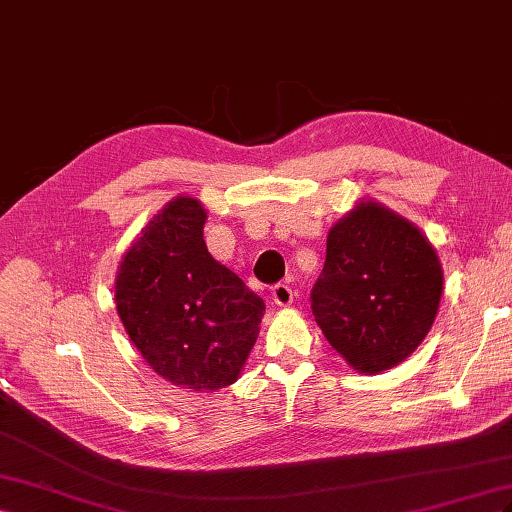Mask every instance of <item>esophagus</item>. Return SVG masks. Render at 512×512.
<instances>
[{
	"label": "esophagus",
	"instance_id": "obj_1",
	"mask_svg": "<svg viewBox=\"0 0 512 512\" xmlns=\"http://www.w3.org/2000/svg\"><path fill=\"white\" fill-rule=\"evenodd\" d=\"M272 302L279 306H289L291 302H294V291H291V287L287 283L274 285L272 287Z\"/></svg>",
	"mask_w": 512,
	"mask_h": 512
}]
</instances>
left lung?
Here are the masks:
<instances>
[{"label": "left lung", "instance_id": "8db88e82", "mask_svg": "<svg viewBox=\"0 0 512 512\" xmlns=\"http://www.w3.org/2000/svg\"><path fill=\"white\" fill-rule=\"evenodd\" d=\"M442 289L440 257L425 233L379 201L360 199L328 231L311 309L349 367L377 375L425 341Z\"/></svg>", "mask_w": 512, "mask_h": 512}]
</instances>
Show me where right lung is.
Returning a JSON list of instances; mask_svg holds the SVG:
<instances>
[{"label":"right lung","instance_id":"1","mask_svg":"<svg viewBox=\"0 0 512 512\" xmlns=\"http://www.w3.org/2000/svg\"><path fill=\"white\" fill-rule=\"evenodd\" d=\"M208 210L178 195L141 229L115 272L128 339L165 382L214 392L236 382L266 304L203 240Z\"/></svg>","mask_w":512,"mask_h":512}]
</instances>
